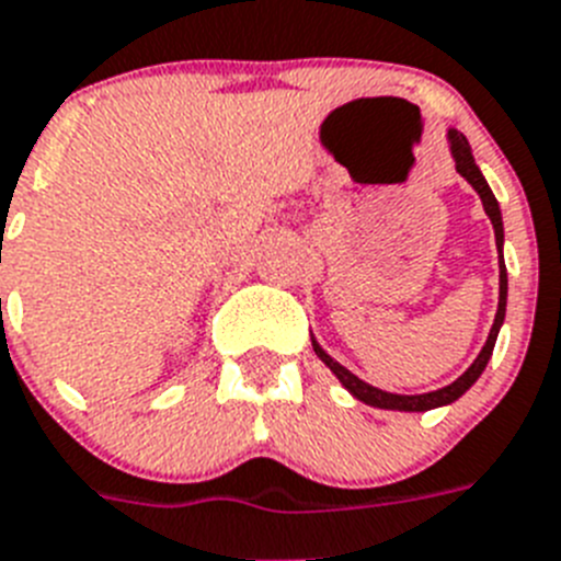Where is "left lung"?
Masks as SVG:
<instances>
[{"label": "left lung", "instance_id": "obj_1", "mask_svg": "<svg viewBox=\"0 0 561 561\" xmlns=\"http://www.w3.org/2000/svg\"><path fill=\"white\" fill-rule=\"evenodd\" d=\"M448 139H450V153H454L456 159V171L462 173L465 179H468L470 185H473V191L479 193V199H482L484 205V214L491 216V225H493V233H496V244H499V253H502V239H505V230H502V214H499V202L496 196H493V191L488 187V182H484L482 171L477 168V162H473V150H470L468 139H465V134H459V130H448ZM505 305H507V271H505V262H499V310H496V319H493V328H491V336H488V342H484L482 353L477 356V362L470 365L468 370H465L456 382H450L448 388H439V390H431V393H419V397H402V393H388V390H379L374 388V385L362 382L359 376H353L351 370L342 368L336 359H331L328 353L319 347V342L313 336H310V342H313V351H317L319 359L328 365V368L336 374V379L342 385H345L347 390H351L353 397L359 399V402L365 404H374V408H382V411H431V408H442V404H450L456 402V399L462 397L465 390L470 388V385L477 382L479 376H482L484 365H488V359H491L493 353V345H496V336H499V328H502V322H505Z\"/></svg>", "mask_w": 561, "mask_h": 561}]
</instances>
